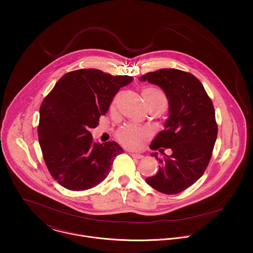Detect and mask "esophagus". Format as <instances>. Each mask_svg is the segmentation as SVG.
Listing matches in <instances>:
<instances>
[{"mask_svg":"<svg viewBox=\"0 0 253 253\" xmlns=\"http://www.w3.org/2000/svg\"><path fill=\"white\" fill-rule=\"evenodd\" d=\"M130 156L134 159H143L144 156L143 155H140V154H135V153H130Z\"/></svg>","mask_w":253,"mask_h":253,"instance_id":"1","label":"esophagus"}]
</instances>
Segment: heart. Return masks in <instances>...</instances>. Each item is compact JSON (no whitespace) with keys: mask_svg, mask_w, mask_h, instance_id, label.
<instances>
[{"mask_svg":"<svg viewBox=\"0 0 253 253\" xmlns=\"http://www.w3.org/2000/svg\"><path fill=\"white\" fill-rule=\"evenodd\" d=\"M142 97L149 108L167 107L168 99L163 91L155 87H147L142 90ZM115 102V101H114ZM151 130L146 127H139L127 125L120 128L117 132L118 140L126 148L138 149L144 143L145 140L151 136Z\"/></svg>","mask_w":253,"mask_h":253,"instance_id":"b5f03b06","label":"heart"}]
</instances>
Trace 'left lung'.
Returning a JSON list of instances; mask_svg holds the SVG:
<instances>
[{"label": "left lung", "mask_w": 253, "mask_h": 253, "mask_svg": "<svg viewBox=\"0 0 253 253\" xmlns=\"http://www.w3.org/2000/svg\"><path fill=\"white\" fill-rule=\"evenodd\" d=\"M139 80L160 86L169 105L165 129L150 144L164 158H158V152L151 154L161 165L157 174L146 182L161 193L174 195L200 179L209 166L217 137L214 107L202 83L191 73L160 69Z\"/></svg>", "instance_id": "8db88e82"}]
</instances>
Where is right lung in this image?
Returning <instances> with one entry per match:
<instances>
[{"mask_svg": "<svg viewBox=\"0 0 253 253\" xmlns=\"http://www.w3.org/2000/svg\"><path fill=\"white\" fill-rule=\"evenodd\" d=\"M130 76H112L97 69L65 74L40 108L39 143L54 180L72 191L90 189L104 180L115 157L124 152L115 141L94 142L90 129L99 125Z\"/></svg>", "mask_w": 253, "mask_h": 253, "instance_id": "obj_1", "label": "right lung"}]
</instances>
